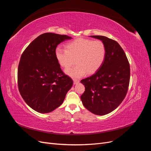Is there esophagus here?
I'll return each instance as SVG.
<instances>
[{
  "mask_svg": "<svg viewBox=\"0 0 151 151\" xmlns=\"http://www.w3.org/2000/svg\"><path fill=\"white\" fill-rule=\"evenodd\" d=\"M79 83V81L77 79H74V84H77Z\"/></svg>",
  "mask_w": 151,
  "mask_h": 151,
  "instance_id": "obj_1",
  "label": "esophagus"
}]
</instances>
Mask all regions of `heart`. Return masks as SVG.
Wrapping results in <instances>:
<instances>
[{
    "instance_id": "b5f03b06",
    "label": "heart",
    "mask_w": 151,
    "mask_h": 151,
    "mask_svg": "<svg viewBox=\"0 0 151 151\" xmlns=\"http://www.w3.org/2000/svg\"><path fill=\"white\" fill-rule=\"evenodd\" d=\"M66 50L58 47L55 57L59 64L68 68L76 62V65L65 70L74 78L93 74L101 67L106 57V47L100 40L77 38L68 42Z\"/></svg>"
}]
</instances>
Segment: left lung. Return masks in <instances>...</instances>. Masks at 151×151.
I'll list each match as a JSON object with an SVG mask.
<instances>
[{"label": "left lung", "instance_id": "obj_1", "mask_svg": "<svg viewBox=\"0 0 151 151\" xmlns=\"http://www.w3.org/2000/svg\"><path fill=\"white\" fill-rule=\"evenodd\" d=\"M91 37L103 42L106 57L94 74L81 80L85 91L81 99L89 111L104 115L115 109L126 96L130 82V65L125 52L116 41L103 36Z\"/></svg>", "mask_w": 151, "mask_h": 151}]
</instances>
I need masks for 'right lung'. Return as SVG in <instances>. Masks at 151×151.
I'll return each mask as SVG.
<instances>
[{"label": "right lung", "instance_id": "obj_1", "mask_svg": "<svg viewBox=\"0 0 151 151\" xmlns=\"http://www.w3.org/2000/svg\"><path fill=\"white\" fill-rule=\"evenodd\" d=\"M72 38L46 33L35 39L22 53L17 84L26 103L36 111L50 113L63 103L73 81L61 70L56 57L57 45Z\"/></svg>", "mask_w": 151, "mask_h": 151}]
</instances>
